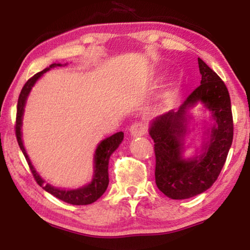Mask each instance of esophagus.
<instances>
[{"label": "esophagus", "instance_id": "obj_1", "mask_svg": "<svg viewBox=\"0 0 250 250\" xmlns=\"http://www.w3.org/2000/svg\"><path fill=\"white\" fill-rule=\"evenodd\" d=\"M146 132V125L145 122L142 121H137L134 122V124L131 125L130 126V134L131 137H141Z\"/></svg>", "mask_w": 250, "mask_h": 250}]
</instances>
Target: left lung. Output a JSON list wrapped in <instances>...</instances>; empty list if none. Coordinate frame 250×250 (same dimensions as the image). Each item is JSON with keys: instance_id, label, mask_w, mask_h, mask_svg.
Segmentation results:
<instances>
[{"instance_id": "1", "label": "left lung", "mask_w": 250, "mask_h": 250, "mask_svg": "<svg viewBox=\"0 0 250 250\" xmlns=\"http://www.w3.org/2000/svg\"><path fill=\"white\" fill-rule=\"evenodd\" d=\"M201 84L177 111H168L151 121L149 133L154 141L155 183L172 200H185L208 189L221 173L234 135L229 92L219 76L201 58ZM202 102L212 112L215 125L202 153L192 159L183 158L187 110Z\"/></svg>"}]
</instances>
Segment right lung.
<instances>
[{"label":"right lung","mask_w":250,"mask_h":250,"mask_svg":"<svg viewBox=\"0 0 250 250\" xmlns=\"http://www.w3.org/2000/svg\"><path fill=\"white\" fill-rule=\"evenodd\" d=\"M56 66H62V65L53 64L49 67H47V68H45L44 70H42L36 75H34L32 78H29L27 80L26 83H25L24 87L22 88V90H21L19 101H18V112H16V125H15L16 139H18L19 146L23 152L25 159L27 161L28 167L31 168L34 179H35V181L37 182V184L42 186L46 192L52 194V195L59 198V200L68 203V204L88 205L98 200L108 188L109 159H110V155L117 150V147L119 146L122 140H124V132H117L115 134H112L111 137H109L101 141L99 143V146H97L96 152H95L94 177H92V181L89 184L76 189H61V188H54V186H52L50 184H45V181L42 179L39 173H37L35 168H34L31 160H29L26 151H25V147L23 146V141H22V131H21V129H22L24 107H25V104H26V99L29 95V92L32 90V87L35 84L37 80H39L42 76L46 73V71H48L50 68H53V67H56Z\"/></svg>","instance_id":"right-lung-1"}]
</instances>
